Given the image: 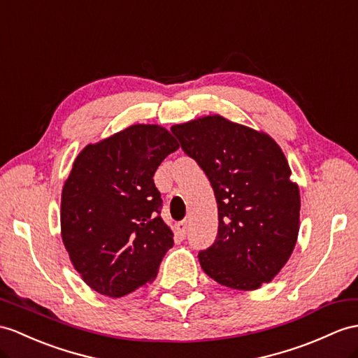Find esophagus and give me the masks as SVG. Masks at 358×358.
I'll return each instance as SVG.
<instances>
[{"mask_svg": "<svg viewBox=\"0 0 358 358\" xmlns=\"http://www.w3.org/2000/svg\"><path fill=\"white\" fill-rule=\"evenodd\" d=\"M174 229H176V234L179 235L180 238H184L185 235H187V229H188V224H187V222H179V223H176L174 224Z\"/></svg>", "mask_w": 358, "mask_h": 358, "instance_id": "esophagus-1", "label": "esophagus"}]
</instances>
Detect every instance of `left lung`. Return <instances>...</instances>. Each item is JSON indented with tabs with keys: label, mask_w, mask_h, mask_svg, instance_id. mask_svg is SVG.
Listing matches in <instances>:
<instances>
[{
	"label": "left lung",
	"mask_w": 358,
	"mask_h": 358,
	"mask_svg": "<svg viewBox=\"0 0 358 358\" xmlns=\"http://www.w3.org/2000/svg\"><path fill=\"white\" fill-rule=\"evenodd\" d=\"M182 149L205 171L219 208L203 272L234 290H257L289 261L299 234L301 196L275 139L219 113L174 124Z\"/></svg>",
	"instance_id": "1"
}]
</instances>
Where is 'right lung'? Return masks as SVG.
Listing matches in <instances>:
<instances>
[{
	"label": "right lung",
	"mask_w": 358,
	"mask_h": 358,
	"mask_svg": "<svg viewBox=\"0 0 358 358\" xmlns=\"http://www.w3.org/2000/svg\"><path fill=\"white\" fill-rule=\"evenodd\" d=\"M179 149L158 124H132L77 155L62 188L60 234L92 290L121 298L150 284L173 246L153 174Z\"/></svg>",
	"instance_id": "obj_1"
}]
</instances>
